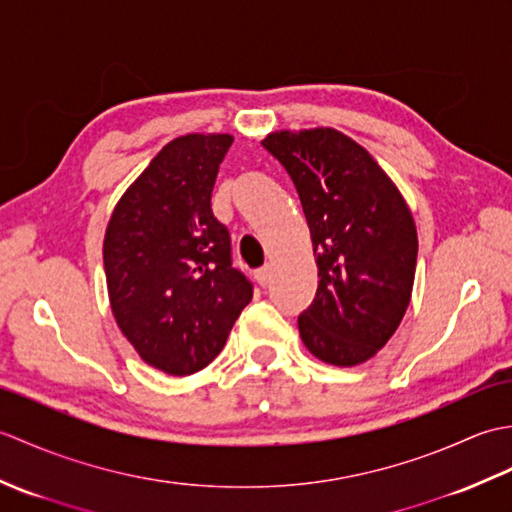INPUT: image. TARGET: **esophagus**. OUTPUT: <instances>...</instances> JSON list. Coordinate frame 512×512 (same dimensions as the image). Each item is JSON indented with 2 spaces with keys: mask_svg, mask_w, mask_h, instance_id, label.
Here are the masks:
<instances>
[{
  "mask_svg": "<svg viewBox=\"0 0 512 512\" xmlns=\"http://www.w3.org/2000/svg\"><path fill=\"white\" fill-rule=\"evenodd\" d=\"M255 279H257L262 286H268L270 279H273V266L266 264V266H262V268H257V270H255Z\"/></svg>",
  "mask_w": 512,
  "mask_h": 512,
  "instance_id": "34e87169",
  "label": "esophagus"
}]
</instances>
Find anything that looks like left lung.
I'll use <instances>...</instances> for the list:
<instances>
[{
	"label": "left lung",
	"mask_w": 512,
	"mask_h": 512,
	"mask_svg": "<svg viewBox=\"0 0 512 512\" xmlns=\"http://www.w3.org/2000/svg\"><path fill=\"white\" fill-rule=\"evenodd\" d=\"M262 145L295 184L319 266L301 339L330 365L365 363L411 299L418 235L407 204L378 162L334 129L277 132Z\"/></svg>",
	"instance_id": "8db88e82"
}]
</instances>
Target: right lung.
Masks as SVG:
<instances>
[{"instance_id": "obj_1", "label": "right lung", "mask_w": 512, "mask_h": 512, "mask_svg": "<svg viewBox=\"0 0 512 512\" xmlns=\"http://www.w3.org/2000/svg\"><path fill=\"white\" fill-rule=\"evenodd\" d=\"M233 138L171 140L116 204L103 264L118 328L143 361L171 376L200 372L231 334L253 281L233 266L228 228L211 209Z\"/></svg>"}]
</instances>
